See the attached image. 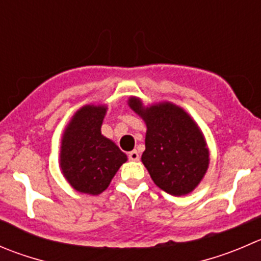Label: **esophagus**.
Instances as JSON below:
<instances>
[{
  "label": "esophagus",
  "instance_id": "1",
  "mask_svg": "<svg viewBox=\"0 0 261 261\" xmlns=\"http://www.w3.org/2000/svg\"><path fill=\"white\" fill-rule=\"evenodd\" d=\"M127 156H128V159H130V161H134V162H138L139 159H140V155H139V153L136 150L130 151V153L127 154Z\"/></svg>",
  "mask_w": 261,
  "mask_h": 261
}]
</instances>
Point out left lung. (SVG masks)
<instances>
[{
	"label": "left lung",
	"mask_w": 261,
	"mask_h": 261,
	"mask_svg": "<svg viewBox=\"0 0 261 261\" xmlns=\"http://www.w3.org/2000/svg\"><path fill=\"white\" fill-rule=\"evenodd\" d=\"M128 105L148 127L141 161L154 184L176 196L191 192L209 166L205 140L196 123L171 103L144 108L138 98H131Z\"/></svg>",
	"instance_id": "8db88e82"
}]
</instances>
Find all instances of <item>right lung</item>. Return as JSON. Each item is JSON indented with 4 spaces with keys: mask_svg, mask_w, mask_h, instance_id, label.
<instances>
[{
    "mask_svg": "<svg viewBox=\"0 0 261 261\" xmlns=\"http://www.w3.org/2000/svg\"><path fill=\"white\" fill-rule=\"evenodd\" d=\"M106 107L85 106L65 130L61 145V168L76 191L98 195L105 191L121 166L125 153L100 134Z\"/></svg>",
    "mask_w": 261,
    "mask_h": 261,
    "instance_id": "right-lung-1",
    "label": "right lung"
}]
</instances>
